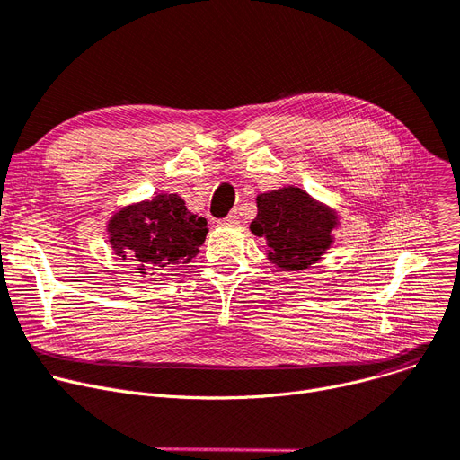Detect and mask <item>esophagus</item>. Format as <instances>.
I'll return each instance as SVG.
<instances>
[{
    "label": "esophagus",
    "instance_id": "obj_1",
    "mask_svg": "<svg viewBox=\"0 0 460 460\" xmlns=\"http://www.w3.org/2000/svg\"><path fill=\"white\" fill-rule=\"evenodd\" d=\"M238 222H241V217H238L236 210H233L231 214H227L226 217L219 219V224H222V226H236Z\"/></svg>",
    "mask_w": 460,
    "mask_h": 460
}]
</instances>
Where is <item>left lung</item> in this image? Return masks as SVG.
Listing matches in <instances>:
<instances>
[{
    "label": "left lung",
    "instance_id": "left-lung-1",
    "mask_svg": "<svg viewBox=\"0 0 460 460\" xmlns=\"http://www.w3.org/2000/svg\"><path fill=\"white\" fill-rule=\"evenodd\" d=\"M334 214L298 188H282L257 197L250 229L267 238L269 259L282 269L303 270L329 248Z\"/></svg>",
    "mask_w": 460,
    "mask_h": 460
}]
</instances>
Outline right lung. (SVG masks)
I'll return each mask as SVG.
<instances>
[{
  "label": "right lung",
  "instance_id": "right-lung-1",
  "mask_svg": "<svg viewBox=\"0 0 460 460\" xmlns=\"http://www.w3.org/2000/svg\"><path fill=\"white\" fill-rule=\"evenodd\" d=\"M207 219L188 212L178 195L119 210L109 224L111 244L122 257H135L141 274L164 276L190 263L205 243Z\"/></svg>",
  "mask_w": 460,
  "mask_h": 460
}]
</instances>
